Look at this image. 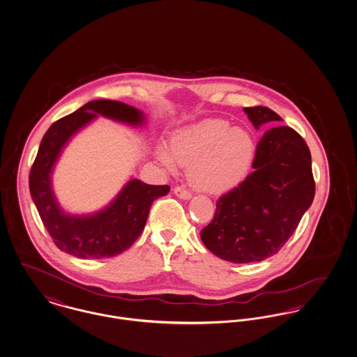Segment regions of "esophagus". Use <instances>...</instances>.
<instances>
[{"label": "esophagus", "mask_w": 357, "mask_h": 357, "mask_svg": "<svg viewBox=\"0 0 357 357\" xmlns=\"http://www.w3.org/2000/svg\"><path fill=\"white\" fill-rule=\"evenodd\" d=\"M174 195H176L177 197L183 199V200H189V199H192V193H190L189 190H187L185 188L183 187L174 188Z\"/></svg>", "instance_id": "obj_1"}]
</instances>
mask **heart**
Returning <instances> with one entry per match:
<instances>
[{
  "label": "heart",
  "mask_w": 357,
  "mask_h": 357,
  "mask_svg": "<svg viewBox=\"0 0 357 357\" xmlns=\"http://www.w3.org/2000/svg\"><path fill=\"white\" fill-rule=\"evenodd\" d=\"M257 153L255 138L247 129L222 118L204 119L174 132L172 148L160 142L155 155L176 172L189 167V181L206 193H225L247 177Z\"/></svg>",
  "instance_id": "heart-1"
}]
</instances>
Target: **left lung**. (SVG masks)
<instances>
[{
    "label": "left lung",
    "mask_w": 357,
    "mask_h": 357,
    "mask_svg": "<svg viewBox=\"0 0 357 357\" xmlns=\"http://www.w3.org/2000/svg\"><path fill=\"white\" fill-rule=\"evenodd\" d=\"M243 110L257 130L282 121L263 106ZM252 168L218 200L212 222L200 232L206 248L228 262H261L277 254L314 199L310 151L291 128L264 132Z\"/></svg>",
    "instance_id": "left-lung-1"
}]
</instances>
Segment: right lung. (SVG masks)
<instances>
[{
	"label": "right lung",
	"instance_id": "add662e5",
	"mask_svg": "<svg viewBox=\"0 0 357 357\" xmlns=\"http://www.w3.org/2000/svg\"><path fill=\"white\" fill-rule=\"evenodd\" d=\"M99 115L132 128L146 123L145 114L126 103L89 102L47 130L29 174L31 196L43 225L61 251L79 259L110 258L126 251L144 231L151 203L170 190L168 185H149L132 178L107 206L93 213L74 215L60 206L52 185L57 161L73 137Z\"/></svg>",
	"mask_w": 357,
	"mask_h": 357
}]
</instances>
